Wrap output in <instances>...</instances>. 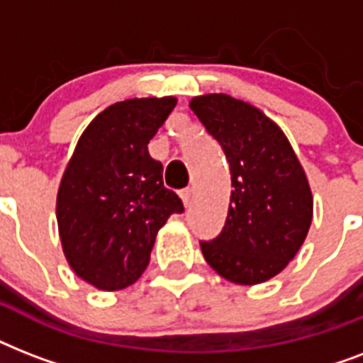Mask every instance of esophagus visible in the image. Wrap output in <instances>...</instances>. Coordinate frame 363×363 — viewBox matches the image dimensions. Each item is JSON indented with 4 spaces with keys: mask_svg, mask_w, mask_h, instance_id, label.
<instances>
[{
    "mask_svg": "<svg viewBox=\"0 0 363 363\" xmlns=\"http://www.w3.org/2000/svg\"><path fill=\"white\" fill-rule=\"evenodd\" d=\"M192 194H194L192 188H184V190H181V198L182 201H184V205H188L190 201H192Z\"/></svg>",
    "mask_w": 363,
    "mask_h": 363,
    "instance_id": "1",
    "label": "esophagus"
}]
</instances>
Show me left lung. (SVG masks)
<instances>
[{
  "label": "left lung",
  "mask_w": 363,
  "mask_h": 363,
  "mask_svg": "<svg viewBox=\"0 0 363 363\" xmlns=\"http://www.w3.org/2000/svg\"><path fill=\"white\" fill-rule=\"evenodd\" d=\"M192 111L220 143L232 175L222 232L199 241L207 264L235 284L281 273L303 245L313 220L309 182L281 128L226 94L194 98Z\"/></svg>",
  "instance_id": "left-lung-1"
}]
</instances>
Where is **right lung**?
Returning <instances> with one entry per match:
<instances>
[{
    "label": "right lung",
    "mask_w": 363,
    "mask_h": 363,
    "mask_svg": "<svg viewBox=\"0 0 363 363\" xmlns=\"http://www.w3.org/2000/svg\"><path fill=\"white\" fill-rule=\"evenodd\" d=\"M175 105V98H135L107 107L84 130L62 177L56 218L65 258L99 290L133 284L160 228L184 211L147 147Z\"/></svg>",
    "instance_id": "add662e5"
}]
</instances>
